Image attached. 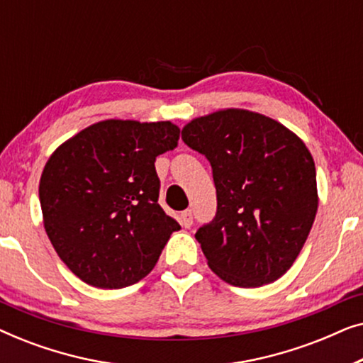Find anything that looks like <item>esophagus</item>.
Listing matches in <instances>:
<instances>
[{"label":"esophagus","mask_w":363,"mask_h":363,"mask_svg":"<svg viewBox=\"0 0 363 363\" xmlns=\"http://www.w3.org/2000/svg\"><path fill=\"white\" fill-rule=\"evenodd\" d=\"M180 223H182L183 228H190L193 225V213H191V210H186V211L182 213V215H180Z\"/></svg>","instance_id":"34e87169"}]
</instances>
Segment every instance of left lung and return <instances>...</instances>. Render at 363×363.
Returning a JSON list of instances; mask_svg holds the SVG:
<instances>
[{
  "label": "left lung",
  "mask_w": 363,
  "mask_h": 363,
  "mask_svg": "<svg viewBox=\"0 0 363 363\" xmlns=\"http://www.w3.org/2000/svg\"><path fill=\"white\" fill-rule=\"evenodd\" d=\"M182 138L206 157L216 186V215L195 235L208 266L238 287L279 279L299 256L319 205L306 143L242 108L193 118Z\"/></svg>",
  "instance_id": "obj_1"
}]
</instances>
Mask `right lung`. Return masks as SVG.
Wrapping results in <instances>:
<instances>
[{"mask_svg":"<svg viewBox=\"0 0 363 363\" xmlns=\"http://www.w3.org/2000/svg\"><path fill=\"white\" fill-rule=\"evenodd\" d=\"M172 122L104 121L49 157L39 182L44 228L87 284L122 289L155 267L177 220L158 205V155L177 147Z\"/></svg>","mask_w":363,"mask_h":363,"instance_id":"right-lung-1","label":"right lung"}]
</instances>
